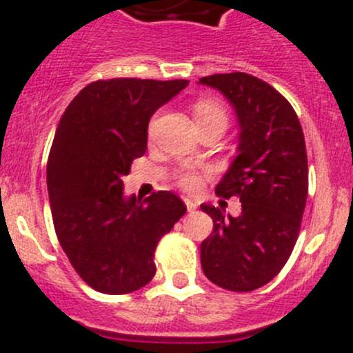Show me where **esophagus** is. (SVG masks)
Here are the masks:
<instances>
[{
    "label": "esophagus",
    "instance_id": "esophagus-1",
    "mask_svg": "<svg viewBox=\"0 0 353 353\" xmlns=\"http://www.w3.org/2000/svg\"><path fill=\"white\" fill-rule=\"evenodd\" d=\"M184 203H186V206H188V212H194V210L198 208V205L194 201H191L190 198H186L184 199Z\"/></svg>",
    "mask_w": 353,
    "mask_h": 353
}]
</instances>
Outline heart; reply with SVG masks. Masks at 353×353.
I'll list each match as a JSON object with an SVG mask.
<instances>
[{"label":"heart","instance_id":"b5f03b06","mask_svg":"<svg viewBox=\"0 0 353 353\" xmlns=\"http://www.w3.org/2000/svg\"><path fill=\"white\" fill-rule=\"evenodd\" d=\"M194 119L196 123H206V121H216V123H222L227 126V114L225 110L220 104L213 101H199L196 105H194ZM177 184L183 188L184 191H190V193H194L201 188L203 184V176L199 172H191V170H186V172H181L177 176Z\"/></svg>","mask_w":353,"mask_h":353}]
</instances>
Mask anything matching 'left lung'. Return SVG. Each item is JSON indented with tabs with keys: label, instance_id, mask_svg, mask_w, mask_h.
Returning a JSON list of instances; mask_svg holds the SVG:
<instances>
[{
	"label": "left lung",
	"instance_id": "obj_1",
	"mask_svg": "<svg viewBox=\"0 0 353 353\" xmlns=\"http://www.w3.org/2000/svg\"><path fill=\"white\" fill-rule=\"evenodd\" d=\"M236 109L239 155L215 188L237 196L239 216L212 205L213 232L201 243V268L210 282L232 292H251L275 279L290 258L307 199V154L302 126L290 102L252 74L199 78Z\"/></svg>",
	"mask_w": 353,
	"mask_h": 353
}]
</instances>
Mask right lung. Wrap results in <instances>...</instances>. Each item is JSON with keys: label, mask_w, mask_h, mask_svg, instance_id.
<instances>
[{"label": "right lung", "mask_w": 353, "mask_h": 353, "mask_svg": "<svg viewBox=\"0 0 353 353\" xmlns=\"http://www.w3.org/2000/svg\"><path fill=\"white\" fill-rule=\"evenodd\" d=\"M188 80L112 78L87 85L68 105L48 159L56 236L85 283L130 294L155 275V248L186 213L170 191L126 198L123 176L147 152L148 121Z\"/></svg>", "instance_id": "obj_1"}]
</instances>
